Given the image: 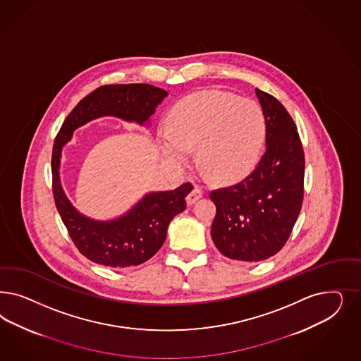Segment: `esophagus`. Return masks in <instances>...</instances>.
Returning a JSON list of instances; mask_svg holds the SVG:
<instances>
[{"label": "esophagus", "instance_id": "esophagus-1", "mask_svg": "<svg viewBox=\"0 0 361 361\" xmlns=\"http://www.w3.org/2000/svg\"><path fill=\"white\" fill-rule=\"evenodd\" d=\"M202 197H203V190L199 188V187H194L192 191L187 195V204H188V206H192V204H194L198 199L202 198Z\"/></svg>", "mask_w": 361, "mask_h": 361}]
</instances>
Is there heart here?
Masks as SVG:
<instances>
[{
  "label": "heart",
  "mask_w": 361,
  "mask_h": 361,
  "mask_svg": "<svg viewBox=\"0 0 361 361\" xmlns=\"http://www.w3.org/2000/svg\"><path fill=\"white\" fill-rule=\"evenodd\" d=\"M267 134L262 107L228 92L192 94L175 105L161 131L171 162H186L197 147L199 167L219 183H233L254 167Z\"/></svg>",
  "instance_id": "obj_1"
}]
</instances>
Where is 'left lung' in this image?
<instances>
[{
  "instance_id": "1",
  "label": "left lung",
  "mask_w": 361,
  "mask_h": 361,
  "mask_svg": "<svg viewBox=\"0 0 361 361\" xmlns=\"http://www.w3.org/2000/svg\"><path fill=\"white\" fill-rule=\"evenodd\" d=\"M267 122L266 152L233 186L211 191L216 206L211 236L233 260L260 262L287 243L302 209L304 152L296 125L271 94L255 89Z\"/></svg>"
}]
</instances>
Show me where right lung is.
I'll list each match as a JSON object with an SVG mask.
<instances>
[{
	"instance_id": "1",
	"label": "right lung",
	"mask_w": 361,
	"mask_h": 361,
	"mask_svg": "<svg viewBox=\"0 0 361 361\" xmlns=\"http://www.w3.org/2000/svg\"><path fill=\"white\" fill-rule=\"evenodd\" d=\"M167 94L147 83L101 86L71 110L56 137L51 155L56 207L78 251L97 264L131 267L155 255L166 240L170 221L186 209L185 198L192 190V185L183 183L171 191L150 192L118 219L94 221L73 207L61 186L62 147L71 140L75 128L99 116H118L143 125Z\"/></svg>"
}]
</instances>
